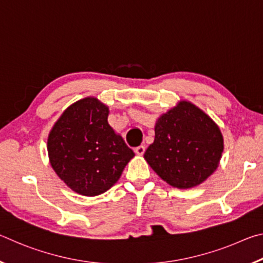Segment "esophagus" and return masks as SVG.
Here are the masks:
<instances>
[{
  "mask_svg": "<svg viewBox=\"0 0 263 263\" xmlns=\"http://www.w3.org/2000/svg\"><path fill=\"white\" fill-rule=\"evenodd\" d=\"M135 152H136L138 155H142V154L145 153V146H142V145L138 146V147L135 148Z\"/></svg>",
  "mask_w": 263,
  "mask_h": 263,
  "instance_id": "esophagus-1",
  "label": "esophagus"
}]
</instances>
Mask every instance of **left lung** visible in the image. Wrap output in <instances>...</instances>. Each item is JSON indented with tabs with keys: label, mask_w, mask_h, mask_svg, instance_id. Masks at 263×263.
<instances>
[{
	"label": "left lung",
	"mask_w": 263,
	"mask_h": 263,
	"mask_svg": "<svg viewBox=\"0 0 263 263\" xmlns=\"http://www.w3.org/2000/svg\"><path fill=\"white\" fill-rule=\"evenodd\" d=\"M155 138L144 158L168 184L193 188L205 181L219 164L224 139L217 124L195 104L181 101L160 116Z\"/></svg>",
	"instance_id": "1"
}]
</instances>
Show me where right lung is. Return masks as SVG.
Here are the masks:
<instances>
[{
  "label": "right lung",
  "instance_id": "right-lung-1",
  "mask_svg": "<svg viewBox=\"0 0 263 263\" xmlns=\"http://www.w3.org/2000/svg\"><path fill=\"white\" fill-rule=\"evenodd\" d=\"M109 108L86 97L66 109L53 125L47 152L57 175L75 193L97 196L119 180L135 157L108 123Z\"/></svg>",
  "mask_w": 263,
  "mask_h": 263
}]
</instances>
